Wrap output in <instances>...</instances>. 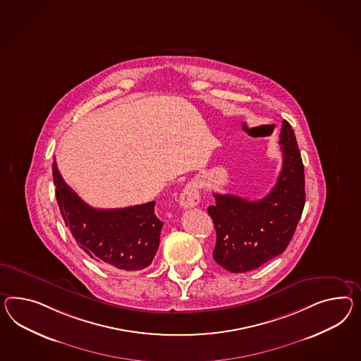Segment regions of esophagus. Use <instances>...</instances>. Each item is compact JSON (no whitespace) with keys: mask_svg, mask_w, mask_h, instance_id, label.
<instances>
[{"mask_svg":"<svg viewBox=\"0 0 361 361\" xmlns=\"http://www.w3.org/2000/svg\"><path fill=\"white\" fill-rule=\"evenodd\" d=\"M199 203H200V194H199L197 185L195 182H190L188 185H185L183 191L180 192L179 204L183 209H191Z\"/></svg>","mask_w":361,"mask_h":361,"instance_id":"1","label":"esophagus"}]
</instances>
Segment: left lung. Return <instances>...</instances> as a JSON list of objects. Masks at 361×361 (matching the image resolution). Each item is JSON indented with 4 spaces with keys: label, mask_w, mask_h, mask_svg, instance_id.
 <instances>
[{
    "label": "left lung",
    "mask_w": 361,
    "mask_h": 361,
    "mask_svg": "<svg viewBox=\"0 0 361 361\" xmlns=\"http://www.w3.org/2000/svg\"><path fill=\"white\" fill-rule=\"evenodd\" d=\"M283 165L276 185L263 199L251 202L235 195L213 194L208 207L216 229L213 259L233 274L247 272L283 254L292 240L305 205V176L290 124L280 132Z\"/></svg>",
    "instance_id": "left-lung-1"
}]
</instances>
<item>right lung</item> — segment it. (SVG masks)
<instances>
[{"label":"right lung","instance_id":"obj_1","mask_svg":"<svg viewBox=\"0 0 361 361\" xmlns=\"http://www.w3.org/2000/svg\"><path fill=\"white\" fill-rule=\"evenodd\" d=\"M56 200L77 245L103 266L123 271L149 267L159 246L164 222L156 202L127 208L95 209L83 202L52 164Z\"/></svg>","mask_w":361,"mask_h":361}]
</instances>
